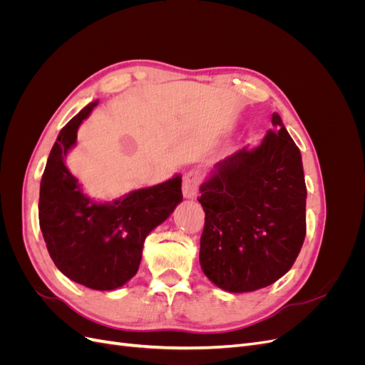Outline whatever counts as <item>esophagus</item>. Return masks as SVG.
<instances>
[{"label": "esophagus", "mask_w": 365, "mask_h": 365, "mask_svg": "<svg viewBox=\"0 0 365 365\" xmlns=\"http://www.w3.org/2000/svg\"><path fill=\"white\" fill-rule=\"evenodd\" d=\"M202 182V173L200 170H190L182 178V195L184 197H193Z\"/></svg>", "instance_id": "obj_1"}]
</instances>
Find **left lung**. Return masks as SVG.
<instances>
[{
  "label": "left lung",
  "instance_id": "obj_1",
  "mask_svg": "<svg viewBox=\"0 0 365 365\" xmlns=\"http://www.w3.org/2000/svg\"><path fill=\"white\" fill-rule=\"evenodd\" d=\"M200 190V262L210 282L251 292L291 269L306 236L307 192L300 149L277 113L260 145L219 161Z\"/></svg>",
  "mask_w": 365,
  "mask_h": 365
}]
</instances>
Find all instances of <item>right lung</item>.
<instances>
[{
  "instance_id": "obj_1",
  "label": "right lung",
  "mask_w": 365,
  "mask_h": 365,
  "mask_svg": "<svg viewBox=\"0 0 365 365\" xmlns=\"http://www.w3.org/2000/svg\"><path fill=\"white\" fill-rule=\"evenodd\" d=\"M97 103L74 115L54 141L41 180L39 225L63 275L90 289L114 291L137 274L145 239L182 201L181 175L111 202L88 197L65 160Z\"/></svg>"
}]
</instances>
